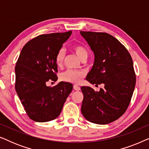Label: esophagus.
I'll use <instances>...</instances> for the list:
<instances>
[{
  "label": "esophagus",
  "instance_id": "obj_1",
  "mask_svg": "<svg viewBox=\"0 0 149 149\" xmlns=\"http://www.w3.org/2000/svg\"><path fill=\"white\" fill-rule=\"evenodd\" d=\"M73 88H74V90H76V91H79V90H80V87L78 86V85H73Z\"/></svg>",
  "mask_w": 149,
  "mask_h": 149
}]
</instances>
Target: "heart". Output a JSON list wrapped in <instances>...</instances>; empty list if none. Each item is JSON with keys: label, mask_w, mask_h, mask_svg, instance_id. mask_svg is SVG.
I'll return each mask as SVG.
<instances>
[{"label": "heart", "mask_w": 149, "mask_h": 149, "mask_svg": "<svg viewBox=\"0 0 149 149\" xmlns=\"http://www.w3.org/2000/svg\"><path fill=\"white\" fill-rule=\"evenodd\" d=\"M72 50L77 56L82 61L87 59L88 57V52L86 48L81 45H74L72 46ZM65 57L64 52L63 50H60L56 56V63L57 66L60 67L62 66ZM85 74L81 71H75L68 70L65 71L60 75V79L64 82L70 83H79L81 79L84 77Z\"/></svg>", "instance_id": "obj_1"}]
</instances>
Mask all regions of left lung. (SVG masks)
I'll return each mask as SVG.
<instances>
[{"label": "left lung", "mask_w": 149, "mask_h": 149, "mask_svg": "<svg viewBox=\"0 0 149 149\" xmlns=\"http://www.w3.org/2000/svg\"><path fill=\"white\" fill-rule=\"evenodd\" d=\"M94 54V63L87 75L91 84H104L95 91L81 87V113L87 121L105 125L119 119L127 110L136 85L133 61L126 48L111 34L81 31Z\"/></svg>", "instance_id": "8db88e82"}]
</instances>
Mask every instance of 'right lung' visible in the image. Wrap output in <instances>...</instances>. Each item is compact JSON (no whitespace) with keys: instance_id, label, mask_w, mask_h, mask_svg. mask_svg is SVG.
Instances as JSON below:
<instances>
[{"instance_id":"obj_1","label":"right lung","mask_w":149,"mask_h":149,"mask_svg":"<svg viewBox=\"0 0 149 149\" xmlns=\"http://www.w3.org/2000/svg\"><path fill=\"white\" fill-rule=\"evenodd\" d=\"M72 31L41 34L22 48L16 63L15 91L30 119L36 122L52 121L60 115L72 85L60 82L47 86L49 80L58 79L56 56Z\"/></svg>"}]
</instances>
